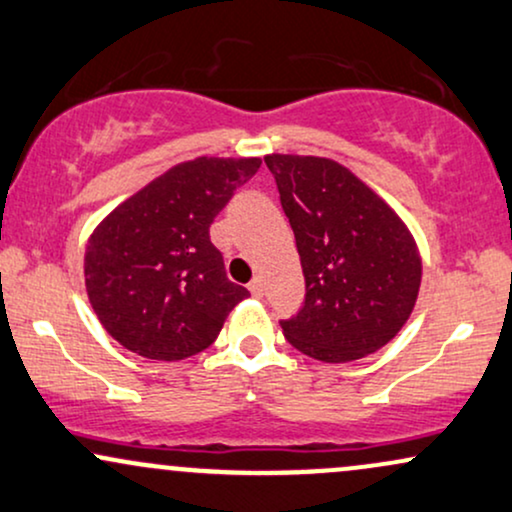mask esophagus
Masks as SVG:
<instances>
[{
    "mask_svg": "<svg viewBox=\"0 0 512 512\" xmlns=\"http://www.w3.org/2000/svg\"><path fill=\"white\" fill-rule=\"evenodd\" d=\"M248 288H250V293L255 295V298H260V295L264 293V283H262L260 276H255V279L248 283Z\"/></svg>",
    "mask_w": 512,
    "mask_h": 512,
    "instance_id": "1",
    "label": "esophagus"
}]
</instances>
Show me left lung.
I'll return each instance as SVG.
<instances>
[{"instance_id":"1","label":"left lung","mask_w":512,"mask_h":512,"mask_svg":"<svg viewBox=\"0 0 512 512\" xmlns=\"http://www.w3.org/2000/svg\"><path fill=\"white\" fill-rule=\"evenodd\" d=\"M305 276V303L283 336L322 362H353L408 322L422 260L393 209L334 159L267 155Z\"/></svg>"}]
</instances>
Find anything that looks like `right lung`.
<instances>
[{"label":"right lung","instance_id":"1","mask_svg":"<svg viewBox=\"0 0 512 512\" xmlns=\"http://www.w3.org/2000/svg\"><path fill=\"white\" fill-rule=\"evenodd\" d=\"M260 164L257 157L183 162L97 226L85 250V288L123 348L174 362L217 341L250 293L229 281L209 226Z\"/></svg>","mask_w":512,"mask_h":512}]
</instances>
